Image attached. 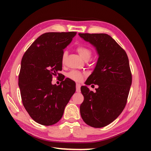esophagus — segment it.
I'll use <instances>...</instances> for the list:
<instances>
[{
	"label": "esophagus",
	"mask_w": 151,
	"mask_h": 151,
	"mask_svg": "<svg viewBox=\"0 0 151 151\" xmlns=\"http://www.w3.org/2000/svg\"><path fill=\"white\" fill-rule=\"evenodd\" d=\"M76 91L77 92V93H80V92H81V85H80V84H76Z\"/></svg>",
	"instance_id": "1"
}]
</instances>
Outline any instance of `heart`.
I'll list each match as a JSON object with an SVG mask.
<instances>
[{
	"label": "heart",
	"instance_id": "obj_1",
	"mask_svg": "<svg viewBox=\"0 0 151 151\" xmlns=\"http://www.w3.org/2000/svg\"><path fill=\"white\" fill-rule=\"evenodd\" d=\"M76 50H77L78 53L79 55L81 56V58L85 61H88L91 58L92 56V52L88 47H85V46H79V47H78L77 48H76ZM66 56H67V52L65 51V52H63V54L62 55L63 63L65 61ZM67 76L68 78H70V79H72V80H74L76 82L81 81L82 78H83V74L81 72H79V71L76 70L70 71V73H68Z\"/></svg>",
	"mask_w": 151,
	"mask_h": 151
}]
</instances>
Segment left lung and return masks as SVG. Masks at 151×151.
Returning a JSON list of instances; mask_svg holds the SVG:
<instances>
[{"instance_id":"obj_1","label":"left lung","mask_w":151,"mask_h":151,"mask_svg":"<svg viewBox=\"0 0 151 151\" xmlns=\"http://www.w3.org/2000/svg\"><path fill=\"white\" fill-rule=\"evenodd\" d=\"M95 48L99 55L94 69L85 85H97L96 92L82 86L84 101L80 106L82 119L89 126L101 128L111 123L127 104L132 75L125 51L107 34L78 33Z\"/></svg>"}]
</instances>
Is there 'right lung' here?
Returning a JSON list of instances; mask_svg holds the SVG:
<instances>
[{"instance_id": "1", "label": "right lung", "mask_w": 151, "mask_h": 151, "mask_svg": "<svg viewBox=\"0 0 151 151\" xmlns=\"http://www.w3.org/2000/svg\"><path fill=\"white\" fill-rule=\"evenodd\" d=\"M75 32H47L30 45L22 57L19 86L22 104L35 122L45 126L62 118L66 104L76 91L69 78L52 85L53 76L60 75L63 50L72 41Z\"/></svg>"}]
</instances>
